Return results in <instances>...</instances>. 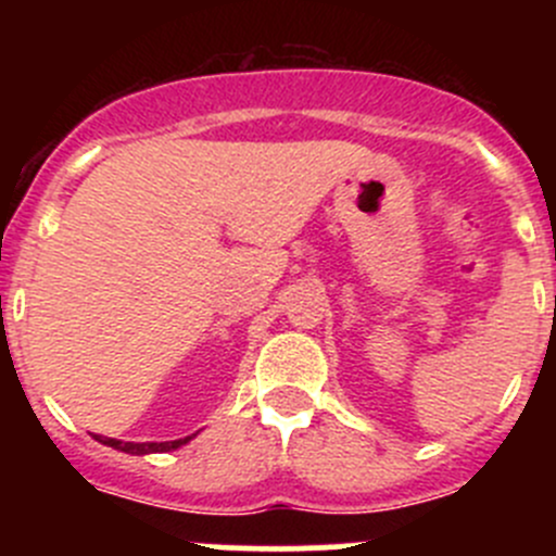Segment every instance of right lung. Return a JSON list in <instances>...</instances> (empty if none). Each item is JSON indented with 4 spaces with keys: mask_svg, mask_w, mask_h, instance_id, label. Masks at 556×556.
I'll return each mask as SVG.
<instances>
[{
    "mask_svg": "<svg viewBox=\"0 0 556 556\" xmlns=\"http://www.w3.org/2000/svg\"><path fill=\"white\" fill-rule=\"evenodd\" d=\"M93 439H97L99 444L112 446V450H117V452H126V454H153V452H172V450H179V446L188 444V441L193 439V435H188V439H177V441H164V444H155V441H150V444H134V441L104 439V435H93Z\"/></svg>",
    "mask_w": 556,
    "mask_h": 556,
    "instance_id": "1",
    "label": "right lung"
}]
</instances>
